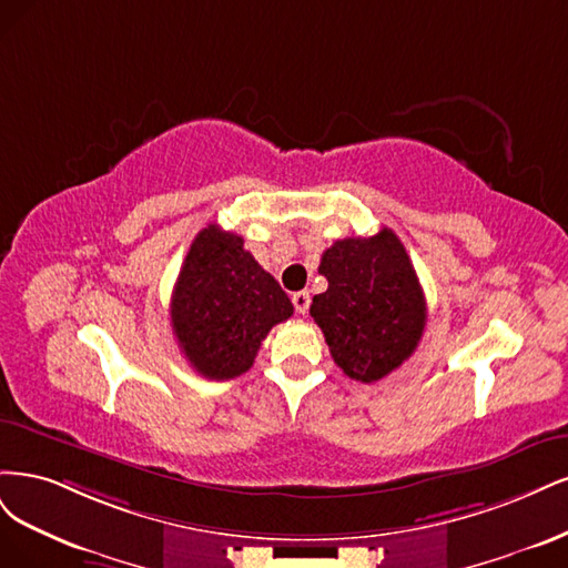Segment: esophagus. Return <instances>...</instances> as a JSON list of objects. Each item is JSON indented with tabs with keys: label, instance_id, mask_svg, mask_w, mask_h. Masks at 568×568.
Instances as JSON below:
<instances>
[{
	"label": "esophagus",
	"instance_id": "1",
	"mask_svg": "<svg viewBox=\"0 0 568 568\" xmlns=\"http://www.w3.org/2000/svg\"><path fill=\"white\" fill-rule=\"evenodd\" d=\"M292 304H295V311L297 314H306L308 311V304H311V297H308V292H295V295H292Z\"/></svg>",
	"mask_w": 568,
	"mask_h": 568
}]
</instances>
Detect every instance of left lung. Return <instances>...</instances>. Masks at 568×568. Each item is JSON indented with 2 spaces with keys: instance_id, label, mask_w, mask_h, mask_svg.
Returning <instances> with one entry per match:
<instances>
[{
  "instance_id": "left-lung-1",
  "label": "left lung",
  "mask_w": 568,
  "mask_h": 568,
  "mask_svg": "<svg viewBox=\"0 0 568 568\" xmlns=\"http://www.w3.org/2000/svg\"><path fill=\"white\" fill-rule=\"evenodd\" d=\"M318 273L327 290L308 311L344 375L377 382L410 358L425 331L427 304L392 229L337 241L323 252Z\"/></svg>"
}]
</instances>
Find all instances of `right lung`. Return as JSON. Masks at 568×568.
Here are the masks:
<instances>
[{
    "label": "right lung",
    "mask_w": 568,
    "mask_h": 568,
    "mask_svg": "<svg viewBox=\"0 0 568 568\" xmlns=\"http://www.w3.org/2000/svg\"><path fill=\"white\" fill-rule=\"evenodd\" d=\"M170 311L193 368L207 379H231L252 368L262 339L295 308L241 235L210 224L191 243Z\"/></svg>",
    "instance_id": "obj_1"
}]
</instances>
